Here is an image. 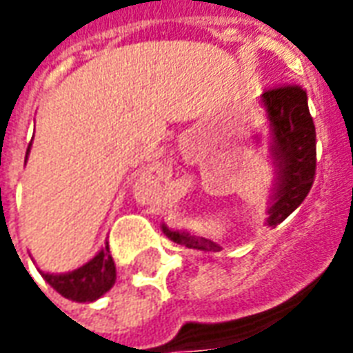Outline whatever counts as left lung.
Masks as SVG:
<instances>
[{"instance_id": "left-lung-1", "label": "left lung", "mask_w": 353, "mask_h": 353, "mask_svg": "<svg viewBox=\"0 0 353 353\" xmlns=\"http://www.w3.org/2000/svg\"><path fill=\"white\" fill-rule=\"evenodd\" d=\"M270 128V159L274 185L268 200L266 225L276 227L303 204L316 176V126L308 111V96L299 85L272 88L261 94ZM164 234L185 248L202 252H219L214 240L185 230H172L162 225Z\"/></svg>"}]
</instances>
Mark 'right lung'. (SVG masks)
I'll return each mask as SVG.
<instances>
[{
	"label": "right lung",
	"mask_w": 353,
	"mask_h": 353,
	"mask_svg": "<svg viewBox=\"0 0 353 353\" xmlns=\"http://www.w3.org/2000/svg\"><path fill=\"white\" fill-rule=\"evenodd\" d=\"M30 147L32 143L28 145V153H30ZM41 276L50 288L57 289L60 295L70 301H75V303H92L96 299H100L103 293H108L109 289L113 288L117 280L115 263H113L108 245L101 248L98 255L88 261L87 265L79 266L72 272H41Z\"/></svg>",
	"instance_id": "1"
}]
</instances>
